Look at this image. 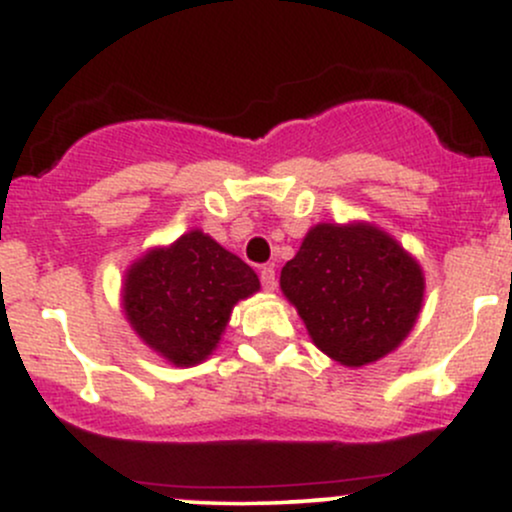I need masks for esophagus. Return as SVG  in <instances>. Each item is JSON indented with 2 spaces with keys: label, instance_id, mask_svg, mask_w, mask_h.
<instances>
[{
  "label": "esophagus",
  "instance_id": "34e87169",
  "mask_svg": "<svg viewBox=\"0 0 512 512\" xmlns=\"http://www.w3.org/2000/svg\"><path fill=\"white\" fill-rule=\"evenodd\" d=\"M260 281H262V289L264 291H274L276 289V272L274 267H262L260 269Z\"/></svg>",
  "mask_w": 512,
  "mask_h": 512
}]
</instances>
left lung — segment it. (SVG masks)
<instances>
[{
    "instance_id": "obj_1",
    "label": "left lung",
    "mask_w": 512,
    "mask_h": 512,
    "mask_svg": "<svg viewBox=\"0 0 512 512\" xmlns=\"http://www.w3.org/2000/svg\"><path fill=\"white\" fill-rule=\"evenodd\" d=\"M279 284L317 349L349 368L395 351L424 303L419 262L370 223H317Z\"/></svg>"
}]
</instances>
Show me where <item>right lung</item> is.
<instances>
[{
	"instance_id": "1",
	"label": "right lung",
	"mask_w": 512,
	"mask_h": 512,
	"mask_svg": "<svg viewBox=\"0 0 512 512\" xmlns=\"http://www.w3.org/2000/svg\"><path fill=\"white\" fill-rule=\"evenodd\" d=\"M257 289L260 279L240 257L190 231L129 267L122 308L156 354L173 366H195L216 349L233 305Z\"/></svg>"
}]
</instances>
